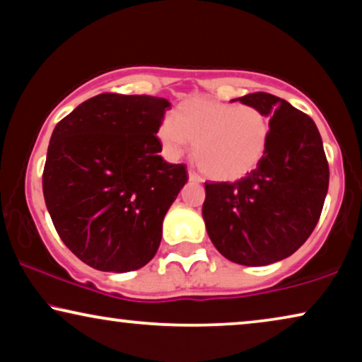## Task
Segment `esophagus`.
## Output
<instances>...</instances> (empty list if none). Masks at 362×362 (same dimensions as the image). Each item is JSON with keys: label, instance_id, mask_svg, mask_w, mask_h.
I'll return each mask as SVG.
<instances>
[{"label": "esophagus", "instance_id": "obj_1", "mask_svg": "<svg viewBox=\"0 0 362 362\" xmlns=\"http://www.w3.org/2000/svg\"><path fill=\"white\" fill-rule=\"evenodd\" d=\"M189 180H190V182H195V184H199V182H202V178H200L199 175H197V173L190 168V170H189Z\"/></svg>", "mask_w": 362, "mask_h": 362}]
</instances>
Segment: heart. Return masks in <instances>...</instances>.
<instances>
[{"label":"heart","instance_id":"obj_1","mask_svg":"<svg viewBox=\"0 0 362 362\" xmlns=\"http://www.w3.org/2000/svg\"><path fill=\"white\" fill-rule=\"evenodd\" d=\"M269 131V119L255 105L194 98L177 105L173 119L163 120L157 136L172 157L192 142L195 163L205 177L235 182L262 163Z\"/></svg>","mask_w":362,"mask_h":362}]
</instances>
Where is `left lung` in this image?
I'll return each instance as SVG.
<instances>
[{"label":"left lung","mask_w":362,"mask_h":362,"mask_svg":"<svg viewBox=\"0 0 362 362\" xmlns=\"http://www.w3.org/2000/svg\"><path fill=\"white\" fill-rule=\"evenodd\" d=\"M255 105L269 119L268 151L238 182L205 184L206 233L230 262L264 267L296 252L320 220L329 167L310 115L273 94L233 99Z\"/></svg>","instance_id":"obj_1"}]
</instances>
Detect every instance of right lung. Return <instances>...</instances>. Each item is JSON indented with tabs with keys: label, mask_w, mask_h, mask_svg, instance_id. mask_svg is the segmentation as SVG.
<instances>
[{
	"label": "right lung",
	"mask_w": 362,
	"mask_h": 362,
	"mask_svg": "<svg viewBox=\"0 0 362 362\" xmlns=\"http://www.w3.org/2000/svg\"><path fill=\"white\" fill-rule=\"evenodd\" d=\"M167 99L105 93L52 131L42 194L62 242L100 272L127 273L156 257L162 221L189 180L158 156Z\"/></svg>",
	"instance_id": "right-lung-1"
}]
</instances>
